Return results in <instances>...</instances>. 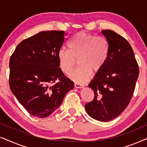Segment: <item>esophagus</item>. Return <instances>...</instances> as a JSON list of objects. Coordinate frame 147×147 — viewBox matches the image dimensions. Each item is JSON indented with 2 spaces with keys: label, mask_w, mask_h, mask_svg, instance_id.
Here are the masks:
<instances>
[{
  "label": "esophagus",
  "mask_w": 147,
  "mask_h": 147,
  "mask_svg": "<svg viewBox=\"0 0 147 147\" xmlns=\"http://www.w3.org/2000/svg\"><path fill=\"white\" fill-rule=\"evenodd\" d=\"M74 87H75L76 88H83L84 86L82 85V84L75 83V84H74Z\"/></svg>",
  "instance_id": "esophagus-1"
}]
</instances>
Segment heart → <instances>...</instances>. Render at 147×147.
<instances>
[{
    "label": "heart",
    "instance_id": "heart-1",
    "mask_svg": "<svg viewBox=\"0 0 147 147\" xmlns=\"http://www.w3.org/2000/svg\"><path fill=\"white\" fill-rule=\"evenodd\" d=\"M69 50L62 48L58 51L57 59L60 69L69 76L78 59L80 66L70 78L78 83H85L92 73L97 74L104 67L109 54V43L103 36L80 32L74 36L68 44Z\"/></svg>",
    "mask_w": 147,
    "mask_h": 147
}]
</instances>
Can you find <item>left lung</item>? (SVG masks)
<instances>
[{"instance_id":"left-lung-1","label":"left lung","mask_w":147,"mask_h":147,"mask_svg":"<svg viewBox=\"0 0 147 147\" xmlns=\"http://www.w3.org/2000/svg\"><path fill=\"white\" fill-rule=\"evenodd\" d=\"M102 33L109 43L108 58L88 85L95 96L85 108L94 119L108 122L119 116L128 106L139 69L127 40L112 30H102Z\"/></svg>"}]
</instances>
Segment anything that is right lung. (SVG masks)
Here are the masks:
<instances>
[{
  "instance_id": "add662e5",
  "label": "right lung",
  "mask_w": 147,
  "mask_h": 147,
  "mask_svg": "<svg viewBox=\"0 0 147 147\" xmlns=\"http://www.w3.org/2000/svg\"><path fill=\"white\" fill-rule=\"evenodd\" d=\"M64 31H42L22 41L9 61V86L30 114L45 118L61 105L74 82L65 76L57 53L65 41Z\"/></svg>"
}]
</instances>
